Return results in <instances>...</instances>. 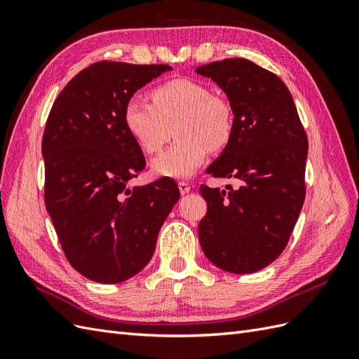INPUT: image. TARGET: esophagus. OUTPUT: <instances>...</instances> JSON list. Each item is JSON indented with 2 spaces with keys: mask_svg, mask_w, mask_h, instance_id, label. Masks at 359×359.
<instances>
[{
  "mask_svg": "<svg viewBox=\"0 0 359 359\" xmlns=\"http://www.w3.org/2000/svg\"><path fill=\"white\" fill-rule=\"evenodd\" d=\"M178 189L181 191V194H186V193L190 191V184L186 182V181H180L178 182Z\"/></svg>",
  "mask_w": 359,
  "mask_h": 359,
  "instance_id": "34e87169",
  "label": "esophagus"
}]
</instances>
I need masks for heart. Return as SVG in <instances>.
I'll use <instances>...</instances> for the list:
<instances>
[{"instance_id": "obj_1", "label": "heart", "mask_w": 359, "mask_h": 359, "mask_svg": "<svg viewBox=\"0 0 359 359\" xmlns=\"http://www.w3.org/2000/svg\"><path fill=\"white\" fill-rule=\"evenodd\" d=\"M151 103L133 97L124 106V126L147 154L160 153L173 128L178 142L157 157L154 175L173 180L190 178L208 157L222 151L235 132L233 107L211 86L194 79H172L151 91Z\"/></svg>"}]
</instances>
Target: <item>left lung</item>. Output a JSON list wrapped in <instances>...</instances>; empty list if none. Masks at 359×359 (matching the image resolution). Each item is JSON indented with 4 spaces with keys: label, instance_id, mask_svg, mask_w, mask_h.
Listing matches in <instances>:
<instances>
[{
    "label": "left lung",
    "instance_id": "8db88e82",
    "mask_svg": "<svg viewBox=\"0 0 359 359\" xmlns=\"http://www.w3.org/2000/svg\"><path fill=\"white\" fill-rule=\"evenodd\" d=\"M196 73L220 86L235 114L232 140L206 172L236 186H201V247L227 273H256L283 252L306 199V130L285 82L257 64L226 58Z\"/></svg>",
    "mask_w": 359,
    "mask_h": 359
}]
</instances>
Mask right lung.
<instances>
[{"label": "right lung", "instance_id": "add662e5", "mask_svg": "<svg viewBox=\"0 0 359 359\" xmlns=\"http://www.w3.org/2000/svg\"><path fill=\"white\" fill-rule=\"evenodd\" d=\"M168 70V64L94 62L64 86L48 116L46 210L70 265L97 283H121L145 268L180 199L169 178L127 187L145 157L124 126V106Z\"/></svg>", "mask_w": 359, "mask_h": 359}]
</instances>
